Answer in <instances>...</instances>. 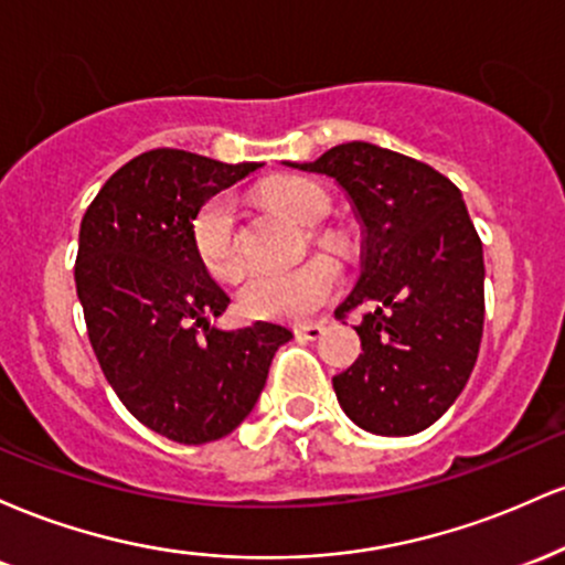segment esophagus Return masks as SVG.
<instances>
[{
	"mask_svg": "<svg viewBox=\"0 0 565 565\" xmlns=\"http://www.w3.org/2000/svg\"><path fill=\"white\" fill-rule=\"evenodd\" d=\"M297 337H302V340H321L323 337V323H305V327L297 329Z\"/></svg>",
	"mask_w": 565,
	"mask_h": 565,
	"instance_id": "1",
	"label": "esophagus"
}]
</instances>
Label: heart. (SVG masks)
Returning <instances> with one entry per match:
<instances>
[{
  "label": "heart",
  "instance_id": "heart-1",
  "mask_svg": "<svg viewBox=\"0 0 565 565\" xmlns=\"http://www.w3.org/2000/svg\"><path fill=\"white\" fill-rule=\"evenodd\" d=\"M270 204L297 223L319 225L329 215V196L308 180H284L268 188ZM191 242L206 274L231 281L242 274V252L236 242V210L231 196L206 201L191 223ZM316 242L329 246L332 238L316 233ZM340 289V274L327 257L297 265L284 274H252L238 289V308L249 319L270 321H308Z\"/></svg>",
  "mask_w": 565,
  "mask_h": 565
}]
</instances>
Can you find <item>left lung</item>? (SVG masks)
Wrapping results in <instances>:
<instances>
[{
  "label": "left lung",
  "mask_w": 565,
  "mask_h": 565,
  "mask_svg": "<svg viewBox=\"0 0 565 565\" xmlns=\"http://www.w3.org/2000/svg\"><path fill=\"white\" fill-rule=\"evenodd\" d=\"M361 223V276L337 316L372 305L355 332L364 353L332 380L342 412L374 436L430 427L468 385L483 334V246L449 178L372 142L316 161Z\"/></svg>",
  "instance_id": "1"
}]
</instances>
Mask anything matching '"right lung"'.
Here are the masks:
<instances>
[{
    "label": "right lung",
    "instance_id": "1",
    "mask_svg": "<svg viewBox=\"0 0 565 565\" xmlns=\"http://www.w3.org/2000/svg\"><path fill=\"white\" fill-rule=\"evenodd\" d=\"M260 167L157 148L116 170L82 217L74 278L97 364L135 419L178 444L236 430L291 340L270 321L215 327L231 297L191 242L201 206Z\"/></svg>",
    "mask_w": 565,
    "mask_h": 565
}]
</instances>
